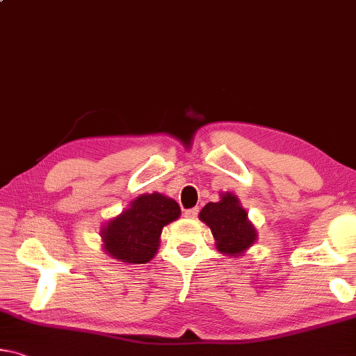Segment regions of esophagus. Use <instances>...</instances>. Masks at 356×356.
I'll return each instance as SVG.
<instances>
[{
	"mask_svg": "<svg viewBox=\"0 0 356 356\" xmlns=\"http://www.w3.org/2000/svg\"><path fill=\"white\" fill-rule=\"evenodd\" d=\"M197 215H199V207H194V209H189L184 211V216L186 218H191V220H194V218H197Z\"/></svg>",
	"mask_w": 356,
	"mask_h": 356,
	"instance_id": "1",
	"label": "esophagus"
}]
</instances>
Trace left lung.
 Wrapping results in <instances>:
<instances>
[{"label":"left lung","instance_id":"left-lung-1","mask_svg":"<svg viewBox=\"0 0 356 356\" xmlns=\"http://www.w3.org/2000/svg\"><path fill=\"white\" fill-rule=\"evenodd\" d=\"M200 220L207 222L216 240V248L226 254H240L256 240L247 211L232 194H222L220 202H210L200 211Z\"/></svg>","mask_w":356,"mask_h":356}]
</instances>
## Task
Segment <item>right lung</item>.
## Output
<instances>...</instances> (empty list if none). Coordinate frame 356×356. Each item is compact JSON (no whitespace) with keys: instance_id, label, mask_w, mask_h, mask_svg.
Returning a JSON list of instances; mask_svg holds the SVG:
<instances>
[{"instance_id":"1","label":"right lung","mask_w":356,"mask_h":356,"mask_svg":"<svg viewBox=\"0 0 356 356\" xmlns=\"http://www.w3.org/2000/svg\"><path fill=\"white\" fill-rule=\"evenodd\" d=\"M179 205L162 194H143L102 231L105 251L122 262L146 264L154 258L163 226L178 220Z\"/></svg>"}]
</instances>
